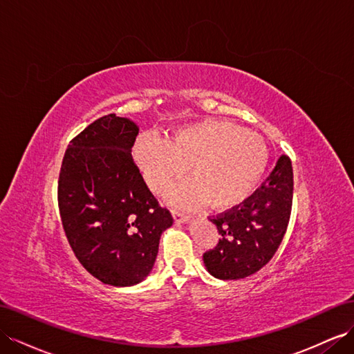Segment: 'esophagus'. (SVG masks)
Masks as SVG:
<instances>
[{"mask_svg": "<svg viewBox=\"0 0 354 354\" xmlns=\"http://www.w3.org/2000/svg\"><path fill=\"white\" fill-rule=\"evenodd\" d=\"M173 216H174V221L176 223H186L189 221V216L186 213H181V212H177V209H174L173 212Z\"/></svg>", "mask_w": 354, "mask_h": 354, "instance_id": "1", "label": "esophagus"}]
</instances>
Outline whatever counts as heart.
<instances>
[{
  "mask_svg": "<svg viewBox=\"0 0 354 354\" xmlns=\"http://www.w3.org/2000/svg\"><path fill=\"white\" fill-rule=\"evenodd\" d=\"M133 158L153 192L164 195L186 174L171 201L192 207L208 201L216 209L244 204L259 189L268 167V149L256 132L227 120H201L176 129L164 140L145 133Z\"/></svg>",
  "mask_w": 354,
  "mask_h": 354,
  "instance_id": "1",
  "label": "heart"
}]
</instances>
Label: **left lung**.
Masks as SVG:
<instances>
[{
	"mask_svg": "<svg viewBox=\"0 0 354 354\" xmlns=\"http://www.w3.org/2000/svg\"><path fill=\"white\" fill-rule=\"evenodd\" d=\"M293 199V171L281 155L272 173L244 204L209 217L221 238L203 259L221 280H240L268 263L288 229Z\"/></svg>",
	"mask_w": 354,
	"mask_h": 354,
	"instance_id": "obj_1",
	"label": "left lung"
}]
</instances>
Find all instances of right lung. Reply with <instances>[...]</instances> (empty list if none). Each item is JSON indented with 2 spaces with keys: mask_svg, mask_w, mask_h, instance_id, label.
Masks as SVG:
<instances>
[{
  "mask_svg": "<svg viewBox=\"0 0 354 354\" xmlns=\"http://www.w3.org/2000/svg\"><path fill=\"white\" fill-rule=\"evenodd\" d=\"M138 127L111 113L65 150L58 180L61 221L84 270L110 286H133L151 271L169 209L150 192L131 149Z\"/></svg>",
  "mask_w": 354,
  "mask_h": 354,
  "instance_id": "1",
  "label": "right lung"
}]
</instances>
